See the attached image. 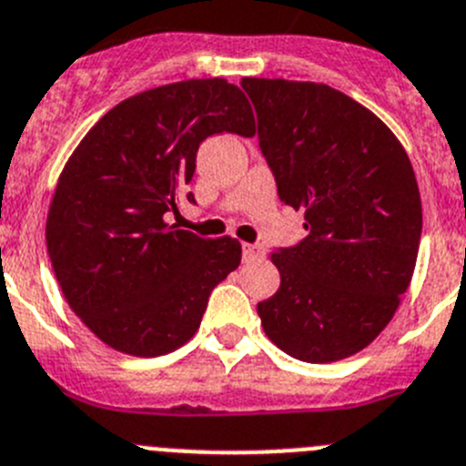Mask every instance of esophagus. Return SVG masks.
I'll return each instance as SVG.
<instances>
[{
	"instance_id": "obj_1",
	"label": "esophagus",
	"mask_w": 466,
	"mask_h": 466,
	"mask_svg": "<svg viewBox=\"0 0 466 466\" xmlns=\"http://www.w3.org/2000/svg\"><path fill=\"white\" fill-rule=\"evenodd\" d=\"M266 249L261 245H242V258L245 261H256V258H263Z\"/></svg>"
}]
</instances>
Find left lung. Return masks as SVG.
Returning <instances> with one entry per match:
<instances>
[{
  "label": "left lung",
  "instance_id": "left-lung-1",
  "mask_svg": "<svg viewBox=\"0 0 466 466\" xmlns=\"http://www.w3.org/2000/svg\"><path fill=\"white\" fill-rule=\"evenodd\" d=\"M258 145L307 238L272 251L281 284L258 302L289 356L335 362L362 351L398 311L416 268L422 208L411 161L381 119L323 83L242 78Z\"/></svg>",
  "mask_w": 466,
  "mask_h": 466
}]
</instances>
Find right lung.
<instances>
[{
	"label": "right lung",
	"instance_id": "add662e5",
	"mask_svg": "<svg viewBox=\"0 0 466 466\" xmlns=\"http://www.w3.org/2000/svg\"><path fill=\"white\" fill-rule=\"evenodd\" d=\"M254 136L240 87L194 78L129 96L87 131L50 200L46 245L68 307L110 349L155 358L196 335L236 238H198L177 212L208 136ZM194 203V196L187 194Z\"/></svg>",
	"mask_w": 466,
	"mask_h": 466
}]
</instances>
